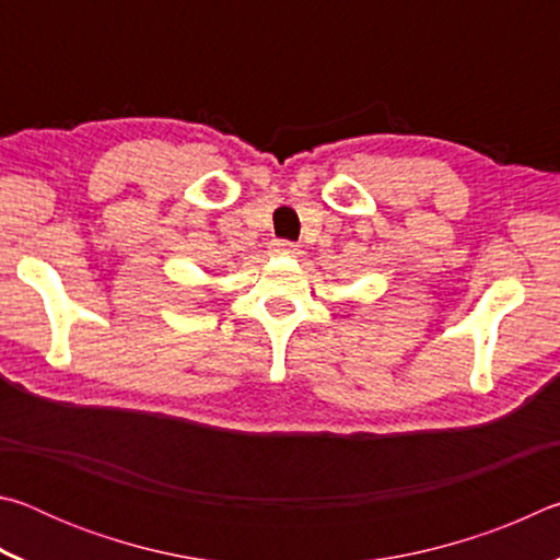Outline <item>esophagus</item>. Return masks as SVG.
Wrapping results in <instances>:
<instances>
[{
  "label": "esophagus",
  "instance_id": "obj_1",
  "mask_svg": "<svg viewBox=\"0 0 560 560\" xmlns=\"http://www.w3.org/2000/svg\"><path fill=\"white\" fill-rule=\"evenodd\" d=\"M273 252L281 254V257H293L299 249H296V244H291V242H273Z\"/></svg>",
  "mask_w": 560,
  "mask_h": 560
}]
</instances>
